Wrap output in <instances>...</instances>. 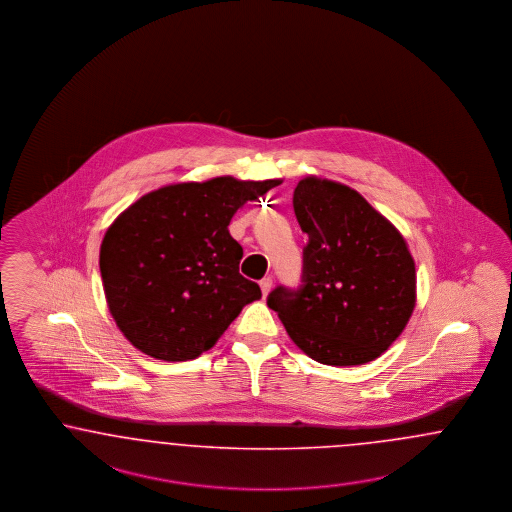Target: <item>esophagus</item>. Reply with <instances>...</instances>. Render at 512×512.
<instances>
[{"instance_id":"1","label":"esophagus","mask_w":512,"mask_h":512,"mask_svg":"<svg viewBox=\"0 0 512 512\" xmlns=\"http://www.w3.org/2000/svg\"><path fill=\"white\" fill-rule=\"evenodd\" d=\"M259 286H261V291H263V295H268V291L272 289V278H270V276H266V278H263V280L259 282Z\"/></svg>"}]
</instances>
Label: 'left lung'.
I'll return each instance as SVG.
<instances>
[{"label": "left lung", "mask_w": 512, "mask_h": 512, "mask_svg": "<svg viewBox=\"0 0 512 512\" xmlns=\"http://www.w3.org/2000/svg\"><path fill=\"white\" fill-rule=\"evenodd\" d=\"M293 209L308 234L301 284L274 287L266 305L312 360H375L415 307V263L404 238L356 190L326 179L297 184Z\"/></svg>", "instance_id": "1"}]
</instances>
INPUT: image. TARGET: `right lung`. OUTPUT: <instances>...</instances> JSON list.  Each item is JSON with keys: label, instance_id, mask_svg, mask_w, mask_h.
I'll return each mask as SVG.
<instances>
[{"label": "right lung", "instance_id": "add662e5", "mask_svg": "<svg viewBox=\"0 0 512 512\" xmlns=\"http://www.w3.org/2000/svg\"><path fill=\"white\" fill-rule=\"evenodd\" d=\"M280 181L164 186L127 207L104 234L108 308L133 347L183 362L213 347L261 287L240 274L242 246L228 225Z\"/></svg>", "mask_w": 512, "mask_h": 512}]
</instances>
